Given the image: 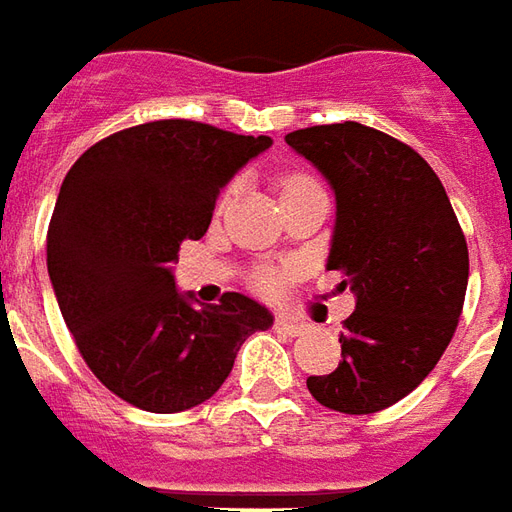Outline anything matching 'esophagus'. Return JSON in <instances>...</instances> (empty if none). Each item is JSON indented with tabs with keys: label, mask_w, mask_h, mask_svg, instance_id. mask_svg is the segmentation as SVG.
Returning <instances> with one entry per match:
<instances>
[{
	"label": "esophagus",
	"mask_w": 512,
	"mask_h": 512,
	"mask_svg": "<svg viewBox=\"0 0 512 512\" xmlns=\"http://www.w3.org/2000/svg\"><path fill=\"white\" fill-rule=\"evenodd\" d=\"M274 330L285 332V335L296 338V335L307 332V324H302L299 318H293V316H277V318H274Z\"/></svg>",
	"instance_id": "34e87169"
}]
</instances>
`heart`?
Returning <instances> with one entry per match:
<instances>
[{
  "instance_id": "obj_1",
  "label": "heart",
  "mask_w": 512,
  "mask_h": 512,
  "mask_svg": "<svg viewBox=\"0 0 512 512\" xmlns=\"http://www.w3.org/2000/svg\"><path fill=\"white\" fill-rule=\"evenodd\" d=\"M310 185H316L313 177H307V174H291V177H285V180H282V196L293 194V191H299V188H310ZM257 285L268 293L280 291L282 274H277V271H263V274L257 277Z\"/></svg>"
}]
</instances>
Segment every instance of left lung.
Instances as JSON below:
<instances>
[{"mask_svg": "<svg viewBox=\"0 0 512 512\" xmlns=\"http://www.w3.org/2000/svg\"><path fill=\"white\" fill-rule=\"evenodd\" d=\"M335 191L327 268L355 293L343 321L341 363L307 377L330 410L366 416L421 385L457 330L468 285V246L430 163L402 141L357 121L285 135Z\"/></svg>", "mask_w": 512, "mask_h": 512, "instance_id": "1", "label": "left lung"}]
</instances>
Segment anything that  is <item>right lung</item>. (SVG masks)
<instances>
[{
    "instance_id": "obj_1",
    "label": "right lung",
    "mask_w": 512,
    "mask_h": 512,
    "mask_svg": "<svg viewBox=\"0 0 512 512\" xmlns=\"http://www.w3.org/2000/svg\"><path fill=\"white\" fill-rule=\"evenodd\" d=\"M268 135L166 119L113 132L71 166L46 232V268L82 360L149 413L202 405L241 343L274 316L244 293L194 305L174 285L182 241L210 227L221 188Z\"/></svg>"
}]
</instances>
